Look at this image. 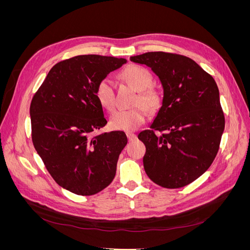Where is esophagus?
<instances>
[{
    "label": "esophagus",
    "instance_id": "obj_1",
    "mask_svg": "<svg viewBox=\"0 0 250 250\" xmlns=\"http://www.w3.org/2000/svg\"><path fill=\"white\" fill-rule=\"evenodd\" d=\"M127 138H128V141H129V142H133V141H135V140L138 139L137 134H134L132 132H128L127 133Z\"/></svg>",
    "mask_w": 250,
    "mask_h": 250
}]
</instances>
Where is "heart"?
<instances>
[{"label":"heart","instance_id":"1","mask_svg":"<svg viewBox=\"0 0 250 250\" xmlns=\"http://www.w3.org/2000/svg\"><path fill=\"white\" fill-rule=\"evenodd\" d=\"M121 78L139 90V94L135 98V105L139 106L131 109L115 111L110 116L109 126L113 130L131 132L145 123L148 117L147 109L151 112H155L162 107L164 96L160 88L152 85L153 76L145 66L138 64L127 66L121 73ZM96 97L98 102L105 109L111 110L115 107V88L109 78H103L98 83Z\"/></svg>","mask_w":250,"mask_h":250}]
</instances>
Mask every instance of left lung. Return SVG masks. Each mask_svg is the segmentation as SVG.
<instances>
[{"label": "left lung", "instance_id": "obj_1", "mask_svg": "<svg viewBox=\"0 0 250 250\" xmlns=\"http://www.w3.org/2000/svg\"><path fill=\"white\" fill-rule=\"evenodd\" d=\"M130 60L151 67L164 88L150 129L139 134L146 146L144 169L158 186L183 188L209 168L220 146L225 119L217 83L193 59L179 54L148 52Z\"/></svg>", "mask_w": 250, "mask_h": 250}]
</instances>
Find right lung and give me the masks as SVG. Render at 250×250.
<instances>
[{
	"instance_id": "right-lung-1",
	"label": "right lung",
	"mask_w": 250,
	"mask_h": 250,
	"mask_svg": "<svg viewBox=\"0 0 250 250\" xmlns=\"http://www.w3.org/2000/svg\"><path fill=\"white\" fill-rule=\"evenodd\" d=\"M124 58L79 55L56 63L30 105L32 142L56 183L74 194L99 193L115 178L123 131L96 129L107 124L96 87L126 63Z\"/></svg>"
}]
</instances>
